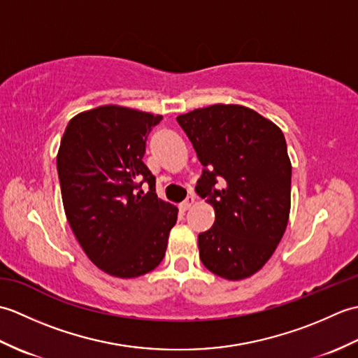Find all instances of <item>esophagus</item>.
Segmentation results:
<instances>
[{
  "label": "esophagus",
  "mask_w": 358,
  "mask_h": 358,
  "mask_svg": "<svg viewBox=\"0 0 358 358\" xmlns=\"http://www.w3.org/2000/svg\"><path fill=\"white\" fill-rule=\"evenodd\" d=\"M194 201H195V196H194V195H189V196H187V199H186V200H185L183 203H180V209H181V210H185V212H186V210H187L189 208H191V206H192V204H194Z\"/></svg>",
  "instance_id": "34e87169"
}]
</instances>
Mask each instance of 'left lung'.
<instances>
[{
	"mask_svg": "<svg viewBox=\"0 0 358 358\" xmlns=\"http://www.w3.org/2000/svg\"><path fill=\"white\" fill-rule=\"evenodd\" d=\"M177 121L204 167L195 191L215 209L214 226L199 235L200 260L226 280L250 277L287 226L292 167L285 135L237 104L195 109Z\"/></svg>",
	"mask_w": 358,
	"mask_h": 358,
	"instance_id": "8db88e82",
	"label": "left lung"
}]
</instances>
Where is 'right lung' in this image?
<instances>
[{"instance_id":"add662e5","label":"right lung","mask_w":358,"mask_h":358,"mask_svg":"<svg viewBox=\"0 0 358 358\" xmlns=\"http://www.w3.org/2000/svg\"><path fill=\"white\" fill-rule=\"evenodd\" d=\"M162 115L101 106L73 117L57 169L64 212L90 262L120 278L162 263L178 209L159 200L143 163L146 140ZM148 188V192L143 189Z\"/></svg>"}]
</instances>
